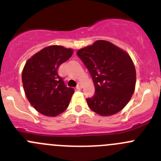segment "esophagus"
<instances>
[{"label":"esophagus","mask_w":161,"mask_h":161,"mask_svg":"<svg viewBox=\"0 0 161 161\" xmlns=\"http://www.w3.org/2000/svg\"><path fill=\"white\" fill-rule=\"evenodd\" d=\"M82 88V86L81 83H79L77 85V86H76V89H77V90H81Z\"/></svg>","instance_id":"1"}]
</instances>
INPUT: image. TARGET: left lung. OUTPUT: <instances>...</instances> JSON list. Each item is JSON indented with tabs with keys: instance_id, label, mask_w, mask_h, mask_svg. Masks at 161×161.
<instances>
[{
	"instance_id": "1",
	"label": "left lung",
	"mask_w": 161,
	"mask_h": 161,
	"mask_svg": "<svg viewBox=\"0 0 161 161\" xmlns=\"http://www.w3.org/2000/svg\"><path fill=\"white\" fill-rule=\"evenodd\" d=\"M95 86L88 106L101 116L119 112L130 100L136 86V69L130 56L111 43L97 40L78 50Z\"/></svg>"
}]
</instances>
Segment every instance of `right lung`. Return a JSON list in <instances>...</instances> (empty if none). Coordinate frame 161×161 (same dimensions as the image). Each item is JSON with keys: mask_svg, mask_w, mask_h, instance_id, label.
I'll list each match as a JSON object with an SVG mask.
<instances>
[{"mask_svg": "<svg viewBox=\"0 0 161 161\" xmlns=\"http://www.w3.org/2000/svg\"><path fill=\"white\" fill-rule=\"evenodd\" d=\"M72 53V50L61 46L47 47L25 63L22 75L25 96L42 114L55 117L69 107L75 91L66 86L58 69Z\"/></svg>", "mask_w": 161, "mask_h": 161, "instance_id": "right-lung-1", "label": "right lung"}]
</instances>
